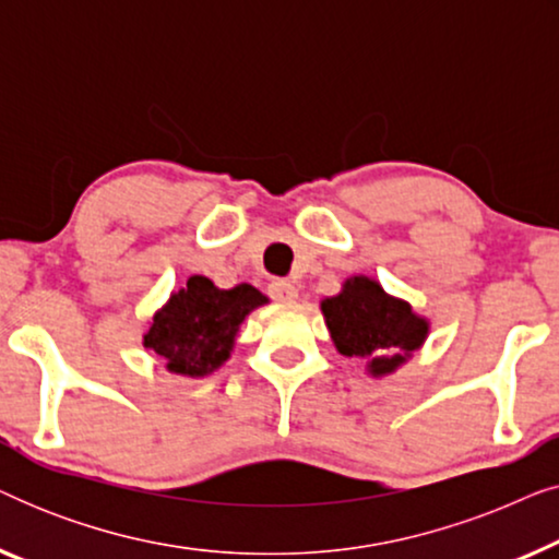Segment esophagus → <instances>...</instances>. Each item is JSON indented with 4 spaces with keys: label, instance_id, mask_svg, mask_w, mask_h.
Returning <instances> with one entry per match:
<instances>
[{
    "label": "esophagus",
    "instance_id": "obj_1",
    "mask_svg": "<svg viewBox=\"0 0 559 559\" xmlns=\"http://www.w3.org/2000/svg\"><path fill=\"white\" fill-rule=\"evenodd\" d=\"M270 295L277 302H295L297 300V287L289 280H272L270 282Z\"/></svg>",
    "mask_w": 559,
    "mask_h": 559
}]
</instances>
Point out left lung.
<instances>
[{
    "mask_svg": "<svg viewBox=\"0 0 559 559\" xmlns=\"http://www.w3.org/2000/svg\"><path fill=\"white\" fill-rule=\"evenodd\" d=\"M320 310L338 354L361 358L366 371L377 379L407 364L430 333V320L366 274L348 277L338 295L320 302Z\"/></svg>",
    "mask_w": 559,
    "mask_h": 559,
    "instance_id": "1",
    "label": "left lung"
}]
</instances>
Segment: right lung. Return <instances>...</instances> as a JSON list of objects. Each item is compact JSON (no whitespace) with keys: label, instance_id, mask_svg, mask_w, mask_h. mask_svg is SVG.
Wrapping results in <instances>:
<instances>
[{"label":"right lung","instance_id":"add662e5","mask_svg":"<svg viewBox=\"0 0 559 559\" xmlns=\"http://www.w3.org/2000/svg\"><path fill=\"white\" fill-rule=\"evenodd\" d=\"M264 302L266 297L247 282L221 289L193 274L150 318L144 348L155 350L170 373L203 379L228 361L243 318Z\"/></svg>","mask_w":559,"mask_h":559}]
</instances>
